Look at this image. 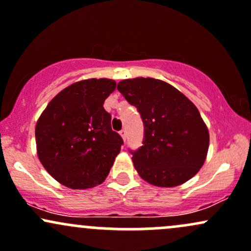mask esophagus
I'll return each instance as SVG.
<instances>
[{"label":"esophagus","mask_w":251,"mask_h":251,"mask_svg":"<svg viewBox=\"0 0 251 251\" xmlns=\"http://www.w3.org/2000/svg\"><path fill=\"white\" fill-rule=\"evenodd\" d=\"M120 135H121V136H122L123 141H126V130H125V129H122V130L120 131Z\"/></svg>","instance_id":"esophagus-1"}]
</instances>
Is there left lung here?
<instances>
[{
  "mask_svg": "<svg viewBox=\"0 0 251 251\" xmlns=\"http://www.w3.org/2000/svg\"><path fill=\"white\" fill-rule=\"evenodd\" d=\"M117 90L136 106L145 126L143 146L130 151L141 178L159 187H176L193 178L210 143L197 106L178 89L154 78L121 80Z\"/></svg>",
  "mask_w": 251,
  "mask_h": 251,
  "instance_id": "8db88e82",
  "label": "left lung"
}]
</instances>
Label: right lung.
I'll use <instances>...</instances> for the list:
<instances>
[{
    "instance_id": "obj_1",
    "label": "right lung",
    "mask_w": 251,
    "mask_h": 251,
    "mask_svg": "<svg viewBox=\"0 0 251 251\" xmlns=\"http://www.w3.org/2000/svg\"><path fill=\"white\" fill-rule=\"evenodd\" d=\"M115 89L116 81L108 78L77 81L59 92L39 117L38 157L64 186L86 190L108 176L123 145L103 108Z\"/></svg>"
}]
</instances>
